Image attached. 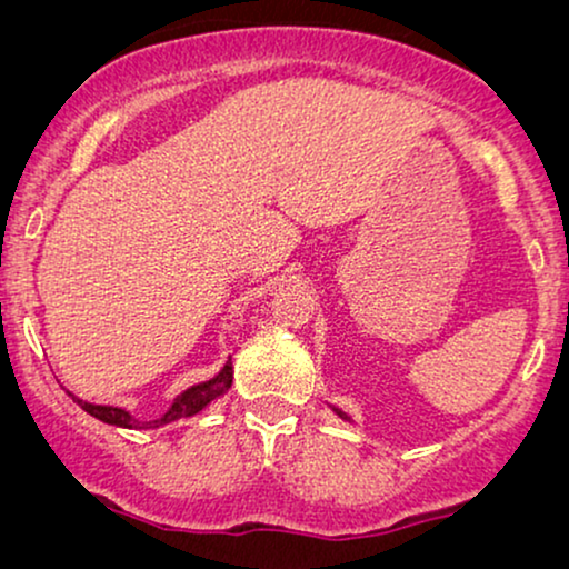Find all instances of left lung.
<instances>
[{
    "label": "left lung",
    "mask_w": 569,
    "mask_h": 569,
    "mask_svg": "<svg viewBox=\"0 0 569 569\" xmlns=\"http://www.w3.org/2000/svg\"><path fill=\"white\" fill-rule=\"evenodd\" d=\"M337 415H339V417H345V415H341V411H339V409H337ZM345 419H347V417H345Z\"/></svg>",
    "instance_id": "8db88e82"
}]
</instances>
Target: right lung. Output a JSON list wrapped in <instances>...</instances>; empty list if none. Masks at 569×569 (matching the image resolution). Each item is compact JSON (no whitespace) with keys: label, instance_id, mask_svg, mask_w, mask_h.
<instances>
[{"label":"right lung","instance_id":"obj_1","mask_svg":"<svg viewBox=\"0 0 569 569\" xmlns=\"http://www.w3.org/2000/svg\"><path fill=\"white\" fill-rule=\"evenodd\" d=\"M232 386V362L228 360L224 362V368L217 372L214 378L204 380V383H197L191 388H186L181 396H176V401L170 403V409L162 415L160 419H152V422H139L129 415L127 409H119V407H100V403H90V401H82L72 396V399L80 403V407L88 411L90 417L100 419V422L106 425H116V427H129V430H147V427H160V425H168V422H176V419L181 417H193L197 411H201L207 407L209 401H214L217 396H222L228 388Z\"/></svg>","mask_w":569,"mask_h":569}]
</instances>
